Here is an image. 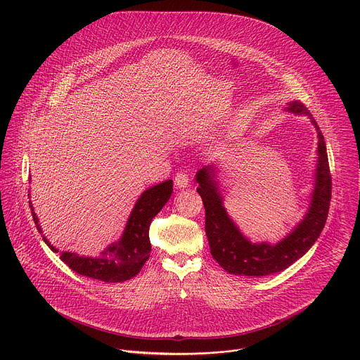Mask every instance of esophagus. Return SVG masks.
I'll return each instance as SVG.
<instances>
[{"instance_id": "obj_1", "label": "esophagus", "mask_w": 360, "mask_h": 360, "mask_svg": "<svg viewBox=\"0 0 360 360\" xmlns=\"http://www.w3.org/2000/svg\"><path fill=\"white\" fill-rule=\"evenodd\" d=\"M175 186L178 189H185L189 186V176L185 172H179L175 176Z\"/></svg>"}]
</instances>
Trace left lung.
I'll return each mask as SVG.
<instances>
[{"mask_svg":"<svg viewBox=\"0 0 360 360\" xmlns=\"http://www.w3.org/2000/svg\"><path fill=\"white\" fill-rule=\"evenodd\" d=\"M286 112L309 116L317 130V165L310 206L297 226L279 243H252L229 216L217 181V167L206 165L196 172L198 193L206 212V236L212 257L231 275L266 276L289 268L300 259L320 237L330 210L331 174L324 136L310 110L299 101L289 102Z\"/></svg>","mask_w":360,"mask_h":360,"instance_id":"1","label":"left lung"}]
</instances>
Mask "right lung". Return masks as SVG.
Wrapping results in <instances>:
<instances>
[{
  "label": "right lung",
  "mask_w": 360,
  "mask_h": 360,
  "mask_svg": "<svg viewBox=\"0 0 360 360\" xmlns=\"http://www.w3.org/2000/svg\"><path fill=\"white\" fill-rule=\"evenodd\" d=\"M171 193L172 179L146 189L137 199L126 221L122 237L117 241L109 244L101 252V257H79L75 252L63 251L60 254L61 261L74 272L106 283H117L134 278L141 271L146 261L150 258L151 244L148 230L151 220L169 200ZM29 206L32 210L33 221L37 231L41 234L43 241L53 252H58V250L53 247L43 236L41 226L39 224V219L33 212L30 200Z\"/></svg>",
  "instance_id": "right-lung-1"
}]
</instances>
